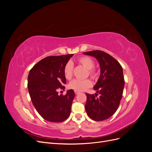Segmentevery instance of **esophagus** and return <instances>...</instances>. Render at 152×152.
<instances>
[{
	"instance_id": "1",
	"label": "esophagus",
	"mask_w": 152,
	"mask_h": 152,
	"mask_svg": "<svg viewBox=\"0 0 152 152\" xmlns=\"http://www.w3.org/2000/svg\"><path fill=\"white\" fill-rule=\"evenodd\" d=\"M79 93H80V92H79V91H75V94H78Z\"/></svg>"
}]
</instances>
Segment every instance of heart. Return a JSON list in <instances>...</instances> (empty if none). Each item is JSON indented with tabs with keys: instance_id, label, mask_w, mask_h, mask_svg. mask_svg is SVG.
<instances>
[{
	"instance_id": "obj_1",
	"label": "heart",
	"mask_w": 152,
	"mask_h": 152,
	"mask_svg": "<svg viewBox=\"0 0 152 152\" xmlns=\"http://www.w3.org/2000/svg\"><path fill=\"white\" fill-rule=\"evenodd\" d=\"M77 62L86 68L87 69V75H89L93 79H96L98 77V72L93 68L94 66V61L89 56H83L77 59ZM73 64L71 62H68L64 67L63 73L65 77L67 80H70L73 77ZM92 85V82L89 79L84 80L75 79L72 81L68 85L70 89L77 91H83L89 88Z\"/></svg>"
}]
</instances>
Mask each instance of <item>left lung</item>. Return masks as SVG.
I'll list each match as a JSON object with an SVG mask.
<instances>
[{"label":"left lung","mask_w":152,"mask_h":152,"mask_svg":"<svg viewBox=\"0 0 152 152\" xmlns=\"http://www.w3.org/2000/svg\"><path fill=\"white\" fill-rule=\"evenodd\" d=\"M84 54L95 57L101 68L100 77L94 87L98 94H86L87 114L95 121L107 120L115 113L122 98L125 84L122 67L111 55L103 50H94Z\"/></svg>","instance_id":"1"}]
</instances>
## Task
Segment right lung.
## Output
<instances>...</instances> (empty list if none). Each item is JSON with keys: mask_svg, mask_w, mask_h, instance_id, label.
Masks as SVG:
<instances>
[{"mask_svg": "<svg viewBox=\"0 0 152 152\" xmlns=\"http://www.w3.org/2000/svg\"><path fill=\"white\" fill-rule=\"evenodd\" d=\"M73 55L48 56L29 72L27 86L31 102L40 116L48 121L61 122L70 115L74 91L70 89L65 95H58V89H65L64 67Z\"/></svg>", "mask_w": 152, "mask_h": 152, "instance_id": "add662e5", "label": "right lung"}]
</instances>
